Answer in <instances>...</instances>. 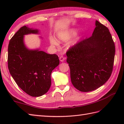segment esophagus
<instances>
[{"mask_svg": "<svg viewBox=\"0 0 124 124\" xmlns=\"http://www.w3.org/2000/svg\"><path fill=\"white\" fill-rule=\"evenodd\" d=\"M59 59H60V61H61V62H63L64 61V60L65 59V57H64L63 56H61L60 57V58H59Z\"/></svg>", "mask_w": 124, "mask_h": 124, "instance_id": "34e87169", "label": "esophagus"}]
</instances>
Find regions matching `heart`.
Segmentation results:
<instances>
[{"mask_svg":"<svg viewBox=\"0 0 124 124\" xmlns=\"http://www.w3.org/2000/svg\"><path fill=\"white\" fill-rule=\"evenodd\" d=\"M76 32H77V31H76V30L73 29L67 31L60 32L57 34L58 41H59V43L66 42L69 40L73 35H75ZM49 41L51 45L53 46H57L58 45H59L58 41L54 38L52 37H50Z\"/></svg>","mask_w":124,"mask_h":124,"instance_id":"heart-1","label":"heart"}]
</instances>
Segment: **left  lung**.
Here are the masks:
<instances>
[{
	"label": "left lung",
	"instance_id": "1",
	"mask_svg": "<svg viewBox=\"0 0 124 124\" xmlns=\"http://www.w3.org/2000/svg\"><path fill=\"white\" fill-rule=\"evenodd\" d=\"M95 25L92 36L67 52L71 83L83 92L94 91L104 85L114 66L115 46L111 33L98 21Z\"/></svg>",
	"mask_w": 124,
	"mask_h": 124
}]
</instances>
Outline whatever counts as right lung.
<instances>
[{"mask_svg": "<svg viewBox=\"0 0 124 124\" xmlns=\"http://www.w3.org/2000/svg\"><path fill=\"white\" fill-rule=\"evenodd\" d=\"M39 30L24 25L9 41L8 67L10 75L22 90L38 97L46 94L51 87L52 71L60 63L56 54H49L39 49H29L24 43V36L38 34Z\"/></svg>", "mask_w": 124, "mask_h": 124, "instance_id": "1", "label": "right lung"}]
</instances>
